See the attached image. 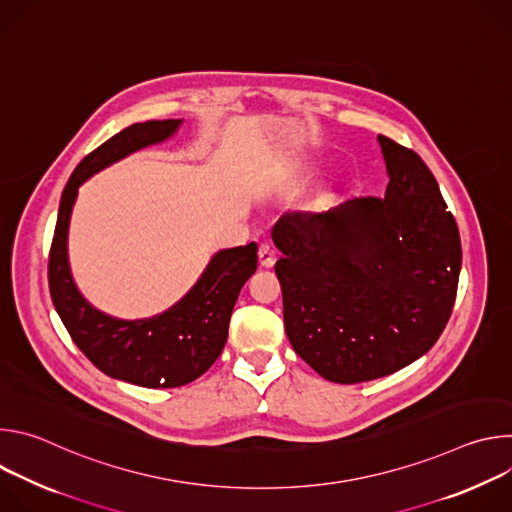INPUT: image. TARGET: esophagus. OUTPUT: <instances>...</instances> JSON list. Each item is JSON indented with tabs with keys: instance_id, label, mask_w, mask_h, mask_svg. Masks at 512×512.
Returning <instances> with one entry per match:
<instances>
[{
	"instance_id": "34e87169",
	"label": "esophagus",
	"mask_w": 512,
	"mask_h": 512,
	"mask_svg": "<svg viewBox=\"0 0 512 512\" xmlns=\"http://www.w3.org/2000/svg\"><path fill=\"white\" fill-rule=\"evenodd\" d=\"M259 263L261 267H273L275 263V249L269 243L259 245Z\"/></svg>"
}]
</instances>
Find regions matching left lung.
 Returning <instances> with one entry per match:
<instances>
[{
	"mask_svg": "<svg viewBox=\"0 0 512 512\" xmlns=\"http://www.w3.org/2000/svg\"><path fill=\"white\" fill-rule=\"evenodd\" d=\"M389 186L328 212H285L271 237L283 253L285 334L326 381L387 377L423 356L456 302L462 245L425 162L379 135Z\"/></svg>",
	"mask_w": 512,
	"mask_h": 512,
	"instance_id": "8db88e82",
	"label": "left lung"
}]
</instances>
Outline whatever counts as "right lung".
Instances as JSON below:
<instances>
[{
	"instance_id": "obj_1",
	"label": "right lung",
	"mask_w": 512,
	"mask_h": 512,
	"mask_svg": "<svg viewBox=\"0 0 512 512\" xmlns=\"http://www.w3.org/2000/svg\"><path fill=\"white\" fill-rule=\"evenodd\" d=\"M180 119L133 123L93 150L68 178L48 257L52 304L81 352L105 375L148 389L182 387L223 352L245 281L257 269V245L218 251L198 283L168 312L150 320H115L85 302L70 277L66 237L79 186L127 154L170 137Z\"/></svg>"
}]
</instances>
